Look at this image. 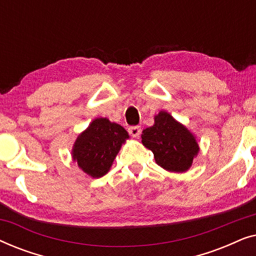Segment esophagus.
<instances>
[{
    "label": "esophagus",
    "instance_id": "34e87169",
    "mask_svg": "<svg viewBox=\"0 0 256 256\" xmlns=\"http://www.w3.org/2000/svg\"><path fill=\"white\" fill-rule=\"evenodd\" d=\"M141 127L138 126H134V127H129L128 128V132L130 134L132 138H138L140 134H141Z\"/></svg>",
    "mask_w": 256,
    "mask_h": 256
}]
</instances>
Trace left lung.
<instances>
[{
	"mask_svg": "<svg viewBox=\"0 0 256 256\" xmlns=\"http://www.w3.org/2000/svg\"><path fill=\"white\" fill-rule=\"evenodd\" d=\"M142 143L150 149L156 163L172 172L190 169L199 146L194 134L166 112H160L155 124L142 132Z\"/></svg>",
	"mask_w": 256,
	"mask_h": 256,
	"instance_id": "1",
	"label": "left lung"
}]
</instances>
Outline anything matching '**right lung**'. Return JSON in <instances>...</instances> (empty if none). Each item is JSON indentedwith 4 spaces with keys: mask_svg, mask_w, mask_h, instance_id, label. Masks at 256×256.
Returning <instances> with one entry per match:
<instances>
[{
    "mask_svg": "<svg viewBox=\"0 0 256 256\" xmlns=\"http://www.w3.org/2000/svg\"><path fill=\"white\" fill-rule=\"evenodd\" d=\"M127 138L128 132L120 124L98 118L76 138L72 149L73 160L90 177H102L110 171Z\"/></svg>",
    "mask_w": 256,
    "mask_h": 256,
    "instance_id": "add662e5",
    "label": "right lung"
}]
</instances>
